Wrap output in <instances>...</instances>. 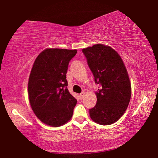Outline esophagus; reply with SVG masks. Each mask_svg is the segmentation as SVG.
I'll list each match as a JSON object with an SVG mask.
<instances>
[{
  "mask_svg": "<svg viewBox=\"0 0 158 158\" xmlns=\"http://www.w3.org/2000/svg\"><path fill=\"white\" fill-rule=\"evenodd\" d=\"M84 95H85V93H84V92H82L81 93H80V94L79 95V98L81 100V99L84 98Z\"/></svg>",
  "mask_w": 158,
  "mask_h": 158,
  "instance_id": "obj_1",
  "label": "esophagus"
}]
</instances>
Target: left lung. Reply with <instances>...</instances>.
<instances>
[{
	"label": "left lung",
	"mask_w": 158,
	"mask_h": 158,
	"mask_svg": "<svg viewBox=\"0 0 158 158\" xmlns=\"http://www.w3.org/2000/svg\"><path fill=\"white\" fill-rule=\"evenodd\" d=\"M96 84L97 103L89 109L96 123L108 125L120 119L129 105L132 89L121 56L111 47L97 44L82 49Z\"/></svg>",
	"instance_id": "8db88e82"
}]
</instances>
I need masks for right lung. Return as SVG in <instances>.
Segmentation results:
<instances>
[{
	"label": "right lung",
	"instance_id": "add662e5",
	"mask_svg": "<svg viewBox=\"0 0 158 158\" xmlns=\"http://www.w3.org/2000/svg\"><path fill=\"white\" fill-rule=\"evenodd\" d=\"M77 49L47 48L37 56L29 76L30 105L35 116L47 125L59 127L73 115L77 100L67 89L66 73Z\"/></svg>",
	"mask_w": 158,
	"mask_h": 158
}]
</instances>
